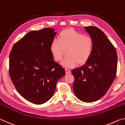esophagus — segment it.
<instances>
[{
	"mask_svg": "<svg viewBox=\"0 0 125 125\" xmlns=\"http://www.w3.org/2000/svg\"><path fill=\"white\" fill-rule=\"evenodd\" d=\"M65 73H66L67 74H70L71 73V71L69 70V69H68L65 68Z\"/></svg>",
	"mask_w": 125,
	"mask_h": 125,
	"instance_id": "1",
	"label": "esophagus"
}]
</instances>
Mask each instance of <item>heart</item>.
<instances>
[{
	"label": "heart",
	"instance_id": "b5f03b06",
	"mask_svg": "<svg viewBox=\"0 0 125 125\" xmlns=\"http://www.w3.org/2000/svg\"><path fill=\"white\" fill-rule=\"evenodd\" d=\"M93 47L92 37L73 29H66L60 32L58 40H53L50 50L56 61H60L67 53L62 64L66 67H73L77 64H85L91 57Z\"/></svg>",
	"mask_w": 125,
	"mask_h": 125
}]
</instances>
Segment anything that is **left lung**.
Returning <instances> with one entry per match:
<instances>
[{
    "label": "left lung",
    "instance_id": "obj_1",
    "mask_svg": "<svg viewBox=\"0 0 125 125\" xmlns=\"http://www.w3.org/2000/svg\"><path fill=\"white\" fill-rule=\"evenodd\" d=\"M94 42L91 57L83 66L72 71L73 90L82 101L92 103L105 95L116 75L117 55L115 47L100 29L85 27Z\"/></svg>",
    "mask_w": 125,
    "mask_h": 125
}]
</instances>
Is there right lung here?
Instances as JSON below:
<instances>
[{"instance_id": "obj_1", "label": "right lung", "mask_w": 125, "mask_h": 125, "mask_svg": "<svg viewBox=\"0 0 125 125\" xmlns=\"http://www.w3.org/2000/svg\"><path fill=\"white\" fill-rule=\"evenodd\" d=\"M56 32L51 28L30 31L12 46L9 56V75L23 98L42 104L53 95L56 83L64 69L54 62L50 46Z\"/></svg>"}]
</instances>
